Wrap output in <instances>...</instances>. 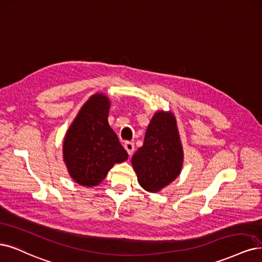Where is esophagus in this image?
Instances as JSON below:
<instances>
[{
  "label": "esophagus",
  "instance_id": "obj_1",
  "mask_svg": "<svg viewBox=\"0 0 262 262\" xmlns=\"http://www.w3.org/2000/svg\"><path fill=\"white\" fill-rule=\"evenodd\" d=\"M124 149L128 151V154L131 156L133 154V150H134V144L132 142H125L124 145H123Z\"/></svg>",
  "mask_w": 262,
  "mask_h": 262
}]
</instances>
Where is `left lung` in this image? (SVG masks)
I'll use <instances>...</instances> for the list:
<instances>
[{"label": "left lung", "instance_id": "obj_1", "mask_svg": "<svg viewBox=\"0 0 262 262\" xmlns=\"http://www.w3.org/2000/svg\"><path fill=\"white\" fill-rule=\"evenodd\" d=\"M140 185L157 193L174 181L183 165V148L172 113L157 112L148 124L143 146L132 157Z\"/></svg>", "mask_w": 262, "mask_h": 262}]
</instances>
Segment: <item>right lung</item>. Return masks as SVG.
Here are the masks:
<instances>
[{"label":"right lung","instance_id":"add662e5","mask_svg":"<svg viewBox=\"0 0 262 262\" xmlns=\"http://www.w3.org/2000/svg\"><path fill=\"white\" fill-rule=\"evenodd\" d=\"M111 101L105 94L92 95L81 107L62 144L69 176L83 186H96L115 164L128 159V152L108 123Z\"/></svg>","mask_w":262,"mask_h":262}]
</instances>
